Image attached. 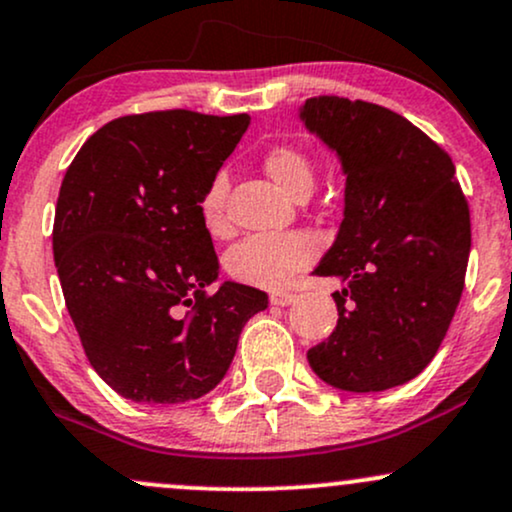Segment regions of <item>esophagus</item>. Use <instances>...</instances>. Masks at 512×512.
<instances>
[{
	"label": "esophagus",
	"instance_id": "1",
	"mask_svg": "<svg viewBox=\"0 0 512 512\" xmlns=\"http://www.w3.org/2000/svg\"><path fill=\"white\" fill-rule=\"evenodd\" d=\"M293 301H296V296H293V293H289V291H276V293H272V296H269V303L281 305V308H286V305H291Z\"/></svg>",
	"mask_w": 512,
	"mask_h": 512
}]
</instances>
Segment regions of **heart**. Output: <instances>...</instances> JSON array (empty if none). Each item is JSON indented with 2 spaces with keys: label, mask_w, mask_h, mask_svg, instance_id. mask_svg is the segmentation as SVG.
Listing matches in <instances>:
<instances>
[{
  "label": "heart",
  "mask_w": 512,
  "mask_h": 512,
  "mask_svg": "<svg viewBox=\"0 0 512 512\" xmlns=\"http://www.w3.org/2000/svg\"><path fill=\"white\" fill-rule=\"evenodd\" d=\"M264 170L276 185L293 197L310 195L315 185V168L303 151L293 146H274L264 154ZM226 175H214L199 202L204 226L209 233L226 231ZM320 240L308 231L257 233L228 252L226 267L233 279L260 289H281L291 276L308 267L317 257Z\"/></svg>",
  "instance_id": "obj_1"
}]
</instances>
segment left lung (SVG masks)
Instances as JSON below:
<instances>
[{
	"label": "left lung",
	"instance_id": "8db88e82",
	"mask_svg": "<svg viewBox=\"0 0 512 512\" xmlns=\"http://www.w3.org/2000/svg\"><path fill=\"white\" fill-rule=\"evenodd\" d=\"M298 117L346 175L344 219L315 267L337 276L339 320L308 351L320 380L346 392L409 383L436 356L460 303L472 228L450 156L383 105L308 98Z\"/></svg>",
	"mask_w": 512,
	"mask_h": 512
}]
</instances>
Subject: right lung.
Wrapping results in <instances>:
<instances>
[{
  "label": "right lung",
  "instance_id": "add662e5",
  "mask_svg": "<svg viewBox=\"0 0 512 512\" xmlns=\"http://www.w3.org/2000/svg\"><path fill=\"white\" fill-rule=\"evenodd\" d=\"M250 115L192 110L108 122L67 168L52 228L64 303L93 370L144 404L204 397L267 293L219 279L199 214Z\"/></svg>",
  "mask_w": 512,
  "mask_h": 512
}]
</instances>
